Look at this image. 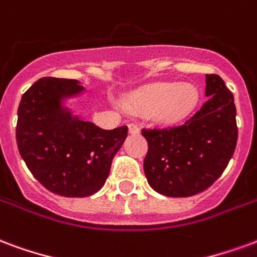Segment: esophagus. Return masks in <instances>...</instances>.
Here are the masks:
<instances>
[{"mask_svg":"<svg viewBox=\"0 0 257 257\" xmlns=\"http://www.w3.org/2000/svg\"><path fill=\"white\" fill-rule=\"evenodd\" d=\"M128 131H130V134H138L140 133V127L137 126L136 123H130L128 124Z\"/></svg>","mask_w":257,"mask_h":257,"instance_id":"esophagus-1","label":"esophagus"}]
</instances>
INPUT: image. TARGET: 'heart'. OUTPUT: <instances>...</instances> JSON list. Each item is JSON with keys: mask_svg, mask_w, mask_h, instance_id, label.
Returning <instances> with one entry per match:
<instances>
[{"mask_svg": "<svg viewBox=\"0 0 257 257\" xmlns=\"http://www.w3.org/2000/svg\"><path fill=\"white\" fill-rule=\"evenodd\" d=\"M198 102V91L188 83H159L136 94L128 105L142 115L155 113L164 124H175L186 119Z\"/></svg>", "mask_w": 257, "mask_h": 257, "instance_id": "b5f03b06", "label": "heart"}]
</instances>
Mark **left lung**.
Wrapping results in <instances>:
<instances>
[{
  "label": "left lung",
  "mask_w": 257,
  "mask_h": 257,
  "mask_svg": "<svg viewBox=\"0 0 257 257\" xmlns=\"http://www.w3.org/2000/svg\"><path fill=\"white\" fill-rule=\"evenodd\" d=\"M208 100L183 124L142 128L148 141V183L168 197H189L208 189L227 167L238 128L231 91L215 74L205 75Z\"/></svg>",
  "instance_id": "obj_1"
}]
</instances>
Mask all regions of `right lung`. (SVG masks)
<instances>
[{
    "mask_svg": "<svg viewBox=\"0 0 257 257\" xmlns=\"http://www.w3.org/2000/svg\"><path fill=\"white\" fill-rule=\"evenodd\" d=\"M82 90L75 79L42 78L18 109L20 156L44 188L64 197H87L102 188L128 133L127 126L100 128L61 106L64 97Z\"/></svg>",
    "mask_w": 257,
    "mask_h": 257,
    "instance_id": "add662e5",
    "label": "right lung"
}]
</instances>
